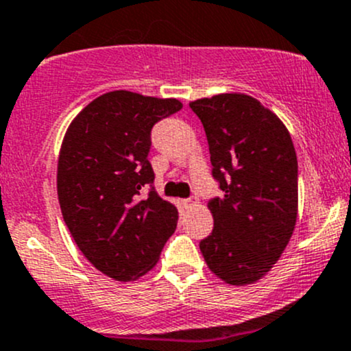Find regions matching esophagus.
I'll return each instance as SVG.
<instances>
[{
	"label": "esophagus",
	"instance_id": "obj_1",
	"mask_svg": "<svg viewBox=\"0 0 351 351\" xmlns=\"http://www.w3.org/2000/svg\"><path fill=\"white\" fill-rule=\"evenodd\" d=\"M198 202L197 200H183L182 205L185 206V208H193V206H197Z\"/></svg>",
	"mask_w": 351,
	"mask_h": 351
}]
</instances>
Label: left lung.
Segmentation results:
<instances>
[{"label":"left lung","instance_id":"obj_1","mask_svg":"<svg viewBox=\"0 0 351 351\" xmlns=\"http://www.w3.org/2000/svg\"><path fill=\"white\" fill-rule=\"evenodd\" d=\"M212 173L223 197L208 202L213 230L200 242L210 271L247 286L272 269L298 219V158L282 121L247 94L197 99Z\"/></svg>","mask_w":351,"mask_h":351}]
</instances>
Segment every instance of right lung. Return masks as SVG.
Listing matches in <instances>:
<instances>
[{
  "label": "right lung",
  "mask_w": 351,
  "mask_h": 351,
  "mask_svg": "<svg viewBox=\"0 0 351 351\" xmlns=\"http://www.w3.org/2000/svg\"><path fill=\"white\" fill-rule=\"evenodd\" d=\"M183 104L129 90L99 95L70 123L57 166L65 225L86 259L114 281H136L160 259L178 210L151 188V129Z\"/></svg>",
  "instance_id": "right-lung-1"
}]
</instances>
